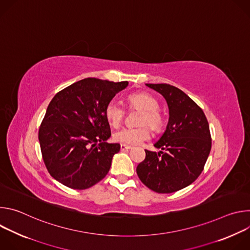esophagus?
Returning a JSON list of instances; mask_svg holds the SVG:
<instances>
[{"label": "esophagus", "instance_id": "1", "mask_svg": "<svg viewBox=\"0 0 250 250\" xmlns=\"http://www.w3.org/2000/svg\"><path fill=\"white\" fill-rule=\"evenodd\" d=\"M131 146H126V145H121V150L122 151H125V150H128L130 149Z\"/></svg>", "mask_w": 250, "mask_h": 250}]
</instances>
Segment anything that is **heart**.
Listing matches in <instances>:
<instances>
[{
  "mask_svg": "<svg viewBox=\"0 0 250 250\" xmlns=\"http://www.w3.org/2000/svg\"><path fill=\"white\" fill-rule=\"evenodd\" d=\"M127 105L131 109L142 111L139 124L147 125L153 130H159L163 125V118L159 112L158 101L148 93H133L126 98ZM125 115V111L121 104L115 101L106 104L104 108V117L108 123L117 127ZM114 140L122 145L135 146L139 145L150 137L149 129L146 125L138 127H125L116 131L113 135Z\"/></svg>",
  "mask_w": 250,
  "mask_h": 250,
  "instance_id": "1",
  "label": "heart"
}]
</instances>
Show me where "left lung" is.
Masks as SVG:
<instances>
[{"mask_svg":"<svg viewBox=\"0 0 250 250\" xmlns=\"http://www.w3.org/2000/svg\"><path fill=\"white\" fill-rule=\"evenodd\" d=\"M167 102L169 121L154 144L161 151L146 149V159L137 165L140 181L156 193H173L192 184L208 157L211 138L207 118L183 91L169 84H146Z\"/></svg>","mask_w":250,"mask_h":250,"instance_id":"1","label":"left lung"}]
</instances>
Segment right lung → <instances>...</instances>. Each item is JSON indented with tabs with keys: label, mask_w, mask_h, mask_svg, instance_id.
I'll use <instances>...</instances> for the list:
<instances>
[{
	"label": "right lung",
	"mask_w": 250,
	"mask_h": 250,
	"mask_svg": "<svg viewBox=\"0 0 250 250\" xmlns=\"http://www.w3.org/2000/svg\"><path fill=\"white\" fill-rule=\"evenodd\" d=\"M127 81L86 78L58 92L49 103L39 131L42 158L61 184L88 189L108 174L119 144H108L104 108Z\"/></svg>",
	"instance_id": "add662e5"
}]
</instances>
